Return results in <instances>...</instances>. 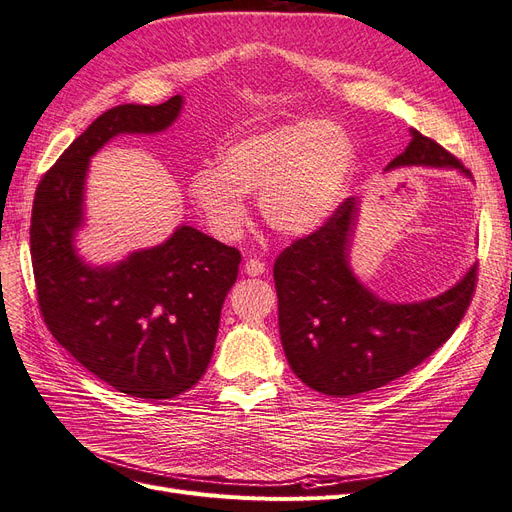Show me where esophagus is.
<instances>
[{"instance_id":"1","label":"esophagus","mask_w":512,"mask_h":512,"mask_svg":"<svg viewBox=\"0 0 512 512\" xmlns=\"http://www.w3.org/2000/svg\"><path fill=\"white\" fill-rule=\"evenodd\" d=\"M243 271H245V275L258 277V275H262L264 271H267V264H264V262H262V260H258V258H250L248 262H245Z\"/></svg>"}]
</instances>
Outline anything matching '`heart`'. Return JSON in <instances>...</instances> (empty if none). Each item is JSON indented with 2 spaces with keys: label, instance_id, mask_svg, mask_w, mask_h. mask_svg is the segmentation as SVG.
I'll return each mask as SVG.
<instances>
[{
  "label": "heart",
  "instance_id": "1",
  "mask_svg": "<svg viewBox=\"0 0 512 512\" xmlns=\"http://www.w3.org/2000/svg\"><path fill=\"white\" fill-rule=\"evenodd\" d=\"M356 169L349 137L322 120H294L228 144L220 167L192 173L188 195L209 231L237 239L248 224L243 195H258L273 231L303 237L339 207Z\"/></svg>",
  "mask_w": 512,
  "mask_h": 512
}]
</instances>
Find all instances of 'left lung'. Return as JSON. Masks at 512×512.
Instances as JSON below:
<instances>
[{
    "label": "left lung",
    "instance_id": "8db88e82",
    "mask_svg": "<svg viewBox=\"0 0 512 512\" xmlns=\"http://www.w3.org/2000/svg\"><path fill=\"white\" fill-rule=\"evenodd\" d=\"M404 165L457 169L472 178L462 161L419 131H411L407 150L387 169ZM356 218L358 199H345L324 226L281 252L273 267L288 364L311 390L337 398L377 390L430 358L462 322L477 286L474 264L430 301H381L349 267Z\"/></svg>",
    "mask_w": 512,
    "mask_h": 512
}]
</instances>
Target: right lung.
Masks as SVG:
<instances>
[{
    "mask_svg": "<svg viewBox=\"0 0 512 512\" xmlns=\"http://www.w3.org/2000/svg\"><path fill=\"white\" fill-rule=\"evenodd\" d=\"M182 103L175 95L103 112L44 173L31 211L35 290L52 337L114 390L146 400L178 396L205 375L241 254L178 226L156 248L91 267L74 237L84 222L91 156L120 133L165 131Z\"/></svg>",
    "mask_w": 512,
    "mask_h": 512,
    "instance_id": "right-lung-1",
    "label": "right lung"
}]
</instances>
